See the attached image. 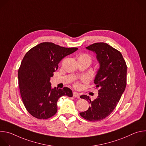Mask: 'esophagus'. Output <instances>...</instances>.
<instances>
[{"label": "esophagus", "mask_w": 146, "mask_h": 146, "mask_svg": "<svg viewBox=\"0 0 146 146\" xmlns=\"http://www.w3.org/2000/svg\"><path fill=\"white\" fill-rule=\"evenodd\" d=\"M73 95L74 98H80V95L76 92H73Z\"/></svg>", "instance_id": "1"}]
</instances>
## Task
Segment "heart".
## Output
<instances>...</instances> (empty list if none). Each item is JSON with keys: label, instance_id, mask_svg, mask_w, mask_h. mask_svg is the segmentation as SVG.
<instances>
[{"label": "heart", "instance_id": "obj_1", "mask_svg": "<svg viewBox=\"0 0 146 146\" xmlns=\"http://www.w3.org/2000/svg\"><path fill=\"white\" fill-rule=\"evenodd\" d=\"M78 59H82V60H86V61H87V62H88V63H90V64L91 63V62H92V57H91L90 55L87 54H81V55L79 56V57H78ZM83 80L86 81V78H83ZM74 86H75L76 87H77V88H78V87H80V84H79L78 82H76V84H75V85H74Z\"/></svg>", "mask_w": 146, "mask_h": 146}]
</instances>
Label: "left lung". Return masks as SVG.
<instances>
[{"mask_svg": "<svg viewBox=\"0 0 146 146\" xmlns=\"http://www.w3.org/2000/svg\"><path fill=\"white\" fill-rule=\"evenodd\" d=\"M86 48L96 53L100 64L94 80L99 92L93 101L87 95L80 96L87 100L90 106L80 114L95 122L106 118L117 106L127 86V66L121 53L107 43H96Z\"/></svg>", "mask_w": 146, "mask_h": 146, "instance_id": "1", "label": "left lung"}]
</instances>
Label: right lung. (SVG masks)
Returning a JSON list of instances; mask_svg holds the SVG:
<instances>
[{
  "label": "right lung",
  "mask_w": 146,
  "mask_h": 146,
  "mask_svg": "<svg viewBox=\"0 0 146 146\" xmlns=\"http://www.w3.org/2000/svg\"><path fill=\"white\" fill-rule=\"evenodd\" d=\"M77 50L44 42L25 55L18 69V85L24 105L33 117L49 118L57 112V101L60 97H72L70 88H52L50 80L58 69L59 62Z\"/></svg>",
  "instance_id": "1"
}]
</instances>
